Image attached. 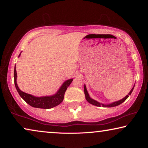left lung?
I'll list each match as a JSON object with an SVG mask.
<instances>
[{
	"instance_id": "8db88e82",
	"label": "left lung",
	"mask_w": 148,
	"mask_h": 148,
	"mask_svg": "<svg viewBox=\"0 0 148 148\" xmlns=\"http://www.w3.org/2000/svg\"><path fill=\"white\" fill-rule=\"evenodd\" d=\"M133 89H134V87L131 90V91L129 92V95H127V96L125 97V98H123V99H121V100H120V101H117V102H113V103L110 104H103L99 103V102H97L96 101H95V100L92 99L91 98H90L89 95L88 94V92H87V89H86V86H84V93H85V95H86V100L87 101V102H89L90 104H91L92 105H95V106H103V107H114V106H118V105L121 104L124 101H125V100H126L127 98H128L129 95H131V94L132 93V91H133Z\"/></svg>"
}]
</instances>
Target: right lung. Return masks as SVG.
Wrapping results in <instances>:
<instances>
[{
    "mask_svg": "<svg viewBox=\"0 0 148 148\" xmlns=\"http://www.w3.org/2000/svg\"><path fill=\"white\" fill-rule=\"evenodd\" d=\"M19 56H20V55ZM14 84L17 92L19 94L20 96L25 101L27 104H29L30 106L34 108H44V109H49L57 106L59 104H61L63 101L64 92L67 89L71 84L72 83L73 79H70L67 80L62 84L61 88L59 89L58 92L56 95L53 96L49 97H36L32 96L31 95L27 94L21 91L19 89L18 86L17 85L16 79H17V72L16 70V66L14 69Z\"/></svg>",
    "mask_w": 148,
    "mask_h": 148,
    "instance_id": "right-lung-1",
    "label": "right lung"
}]
</instances>
